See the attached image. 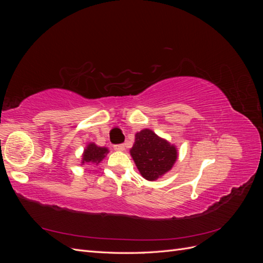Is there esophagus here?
Listing matches in <instances>:
<instances>
[{
    "instance_id": "obj_1",
    "label": "esophagus",
    "mask_w": 263,
    "mask_h": 263,
    "mask_svg": "<svg viewBox=\"0 0 263 263\" xmlns=\"http://www.w3.org/2000/svg\"><path fill=\"white\" fill-rule=\"evenodd\" d=\"M114 149H115L116 151H124V150H125V145H123V144H121V145H115V146H114Z\"/></svg>"
}]
</instances>
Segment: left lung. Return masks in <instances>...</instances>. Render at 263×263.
<instances>
[{
	"label": "left lung",
	"instance_id": "8db88e82",
	"mask_svg": "<svg viewBox=\"0 0 263 263\" xmlns=\"http://www.w3.org/2000/svg\"><path fill=\"white\" fill-rule=\"evenodd\" d=\"M130 156L142 178L156 181L172 169L179 155L176 145L145 128L135 135Z\"/></svg>",
	"mask_w": 263,
	"mask_h": 263
}]
</instances>
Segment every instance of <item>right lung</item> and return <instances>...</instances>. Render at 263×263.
Here are the masks:
<instances>
[{
    "instance_id": "add662e5",
    "label": "right lung",
    "mask_w": 263,
    "mask_h": 263,
    "mask_svg": "<svg viewBox=\"0 0 263 263\" xmlns=\"http://www.w3.org/2000/svg\"><path fill=\"white\" fill-rule=\"evenodd\" d=\"M109 153L108 148L100 147L94 142H89L83 150L81 164H99Z\"/></svg>"
}]
</instances>
